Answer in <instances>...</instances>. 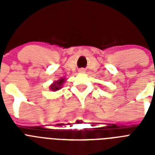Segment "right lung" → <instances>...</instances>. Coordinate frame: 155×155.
<instances>
[{
    "instance_id": "obj_1",
    "label": "right lung",
    "mask_w": 155,
    "mask_h": 155,
    "mask_svg": "<svg viewBox=\"0 0 155 155\" xmlns=\"http://www.w3.org/2000/svg\"><path fill=\"white\" fill-rule=\"evenodd\" d=\"M64 82V80L63 79H61L58 81L55 82L54 84H52L51 86V89L53 90V91H56V90H58L61 87V85L63 84V83Z\"/></svg>"
}]
</instances>
